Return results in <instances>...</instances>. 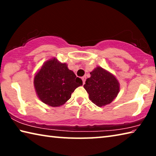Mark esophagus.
<instances>
[{"label": "esophagus", "mask_w": 156, "mask_h": 156, "mask_svg": "<svg viewBox=\"0 0 156 156\" xmlns=\"http://www.w3.org/2000/svg\"><path fill=\"white\" fill-rule=\"evenodd\" d=\"M82 80H83V84L85 83V80H86V77L85 76H83V77H82Z\"/></svg>", "instance_id": "esophagus-1"}]
</instances>
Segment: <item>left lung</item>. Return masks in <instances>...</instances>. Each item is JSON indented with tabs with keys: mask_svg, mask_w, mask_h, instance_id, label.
<instances>
[{
	"mask_svg": "<svg viewBox=\"0 0 156 156\" xmlns=\"http://www.w3.org/2000/svg\"><path fill=\"white\" fill-rule=\"evenodd\" d=\"M91 77L86 80L84 88L89 94V99L98 107L112 102L120 91V84L112 73L100 67L90 73Z\"/></svg>",
	"mask_w": 156,
	"mask_h": 156,
	"instance_id": "8db88e82",
	"label": "left lung"
}]
</instances>
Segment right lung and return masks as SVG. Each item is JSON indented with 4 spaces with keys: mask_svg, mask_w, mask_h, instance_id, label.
Wrapping results in <instances>:
<instances>
[{
    "mask_svg": "<svg viewBox=\"0 0 156 156\" xmlns=\"http://www.w3.org/2000/svg\"><path fill=\"white\" fill-rule=\"evenodd\" d=\"M34 87L42 102L51 107L65 104L83 81L56 58L44 62L34 77Z\"/></svg>",
    "mask_w": 156,
    "mask_h": 156,
    "instance_id": "add662e5",
    "label": "right lung"
}]
</instances>
